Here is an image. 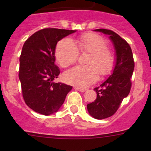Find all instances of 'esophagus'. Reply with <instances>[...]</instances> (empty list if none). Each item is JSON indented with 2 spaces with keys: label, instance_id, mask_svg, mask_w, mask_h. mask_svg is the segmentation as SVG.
I'll list each match as a JSON object with an SVG mask.
<instances>
[{
  "label": "esophagus",
  "instance_id": "34e87169",
  "mask_svg": "<svg viewBox=\"0 0 151 151\" xmlns=\"http://www.w3.org/2000/svg\"><path fill=\"white\" fill-rule=\"evenodd\" d=\"M74 88H75V90H77V91H81V92H85L87 91V88H84L75 87Z\"/></svg>",
  "mask_w": 151,
  "mask_h": 151
}]
</instances>
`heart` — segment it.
<instances>
[{
  "instance_id": "heart-1",
  "label": "heart",
  "mask_w": 151,
  "mask_h": 151,
  "mask_svg": "<svg viewBox=\"0 0 151 151\" xmlns=\"http://www.w3.org/2000/svg\"><path fill=\"white\" fill-rule=\"evenodd\" d=\"M106 46L105 39L94 33L82 35L76 43L69 38L60 41L56 47L55 57L63 67H67L78 60V48L89 53L88 65H79L69 69L64 73L65 82L77 87H87L97 81L100 73L102 76L109 74L114 65V56Z\"/></svg>"
}]
</instances>
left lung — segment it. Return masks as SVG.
<instances>
[{
	"label": "left lung",
	"mask_w": 151,
	"mask_h": 151,
	"mask_svg": "<svg viewBox=\"0 0 151 151\" xmlns=\"http://www.w3.org/2000/svg\"><path fill=\"white\" fill-rule=\"evenodd\" d=\"M94 31L108 35L116 51L113 73L101 84V87L94 89L97 98L87 105L88 111L93 118L103 119L113 116L123 98L129 95L134 63L131 47L118 34L109 29H98Z\"/></svg>",
	"instance_id": "1"
}]
</instances>
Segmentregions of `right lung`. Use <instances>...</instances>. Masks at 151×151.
Here are the masks:
<instances>
[{
    "mask_svg": "<svg viewBox=\"0 0 151 151\" xmlns=\"http://www.w3.org/2000/svg\"><path fill=\"white\" fill-rule=\"evenodd\" d=\"M76 30L44 29L36 32L24 43L19 57L22 96L27 106L35 112L49 116L57 113L73 87L56 83L60 74L55 64L57 42Z\"/></svg>",
    "mask_w": 151,
    "mask_h": 151,
    "instance_id": "right-lung-1",
    "label": "right lung"
}]
</instances>
